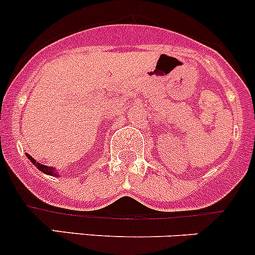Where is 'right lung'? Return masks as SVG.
<instances>
[{
    "instance_id": "1",
    "label": "right lung",
    "mask_w": 255,
    "mask_h": 255,
    "mask_svg": "<svg viewBox=\"0 0 255 255\" xmlns=\"http://www.w3.org/2000/svg\"><path fill=\"white\" fill-rule=\"evenodd\" d=\"M27 156H28V159H29V160L32 161V163L34 164V165L37 166L38 169H39L40 171H43V173H44V174H48V175H55V173H54V169L53 168H50V166L43 165V164L38 163V161H35L34 159H33L32 156L29 155V154H27ZM56 176H58V175H56Z\"/></svg>"
}]
</instances>
